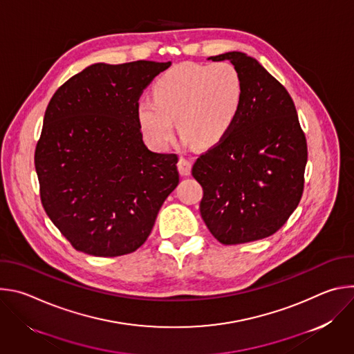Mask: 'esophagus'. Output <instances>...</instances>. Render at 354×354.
Instances as JSON below:
<instances>
[{
  "label": "esophagus",
  "instance_id": "obj_1",
  "mask_svg": "<svg viewBox=\"0 0 354 354\" xmlns=\"http://www.w3.org/2000/svg\"><path fill=\"white\" fill-rule=\"evenodd\" d=\"M178 169H179L180 175H183V176L190 175V172H192V161L189 158L180 157L179 162H178Z\"/></svg>",
  "mask_w": 354,
  "mask_h": 354
}]
</instances>
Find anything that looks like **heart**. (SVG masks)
Masks as SVG:
<instances>
[{
	"label": "heart",
	"mask_w": 354,
	"mask_h": 354,
	"mask_svg": "<svg viewBox=\"0 0 354 354\" xmlns=\"http://www.w3.org/2000/svg\"><path fill=\"white\" fill-rule=\"evenodd\" d=\"M154 100L142 99L137 119L144 136L158 147L179 134L192 145L207 148L231 130L242 102V82L228 63L185 64L164 73L153 86Z\"/></svg>",
	"instance_id": "1"
}]
</instances>
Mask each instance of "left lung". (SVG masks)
Segmentation results:
<instances>
[{"mask_svg": "<svg viewBox=\"0 0 354 354\" xmlns=\"http://www.w3.org/2000/svg\"><path fill=\"white\" fill-rule=\"evenodd\" d=\"M242 102L228 134L201 154L193 178L203 187L200 214L224 245L263 239L297 209L308 158L307 140L287 89L254 57L228 52Z\"/></svg>", "mask_w": 354, "mask_h": 354, "instance_id": "obj_1", "label": "left lung"}]
</instances>
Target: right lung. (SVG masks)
Wrapping results in <instances>:
<instances>
[{"label": "right lung", "mask_w": 354, "mask_h": 354, "mask_svg": "<svg viewBox=\"0 0 354 354\" xmlns=\"http://www.w3.org/2000/svg\"><path fill=\"white\" fill-rule=\"evenodd\" d=\"M168 63H96L50 99L35 151L48 218L84 254L138 249L179 183L176 154L147 148L137 119L142 91Z\"/></svg>", "instance_id": "obj_1"}]
</instances>
